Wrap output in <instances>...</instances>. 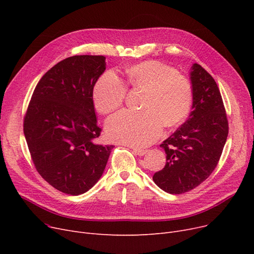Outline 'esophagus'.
<instances>
[{"label": "esophagus", "instance_id": "esophagus-1", "mask_svg": "<svg viewBox=\"0 0 254 254\" xmlns=\"http://www.w3.org/2000/svg\"><path fill=\"white\" fill-rule=\"evenodd\" d=\"M132 151H134V153H135L136 155H139V156H142V155H144L146 152H147V150L139 149V148H132Z\"/></svg>", "mask_w": 254, "mask_h": 254}]
</instances>
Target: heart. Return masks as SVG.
<instances>
[{
    "label": "heart",
    "mask_w": 254,
    "mask_h": 254,
    "mask_svg": "<svg viewBox=\"0 0 254 254\" xmlns=\"http://www.w3.org/2000/svg\"><path fill=\"white\" fill-rule=\"evenodd\" d=\"M127 85L144 90L142 111L123 110L107 119L106 134L111 141L134 147L153 143L166 127L181 124L191 105V86L188 78L155 61H146L126 71ZM124 83L113 72L104 73L92 90L96 109L108 114L123 105Z\"/></svg>",
    "instance_id": "b5f03b06"
}]
</instances>
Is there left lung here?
<instances>
[{"instance_id": "obj_1", "label": "left lung", "mask_w": 254, "mask_h": 254, "mask_svg": "<svg viewBox=\"0 0 254 254\" xmlns=\"http://www.w3.org/2000/svg\"><path fill=\"white\" fill-rule=\"evenodd\" d=\"M190 76L192 111L161 144L167 163L152 177L159 189L172 194L190 191L211 175L229 134L228 118L215 80L198 64L191 65Z\"/></svg>"}]
</instances>
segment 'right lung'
<instances>
[{
	"mask_svg": "<svg viewBox=\"0 0 254 254\" xmlns=\"http://www.w3.org/2000/svg\"><path fill=\"white\" fill-rule=\"evenodd\" d=\"M103 56H74L40 79L26 111L23 132L34 165L51 186L78 195L103 175L113 145L95 143L92 90L106 70Z\"/></svg>",
	"mask_w": 254,
	"mask_h": 254,
	"instance_id": "obj_1",
	"label": "right lung"
}]
</instances>
